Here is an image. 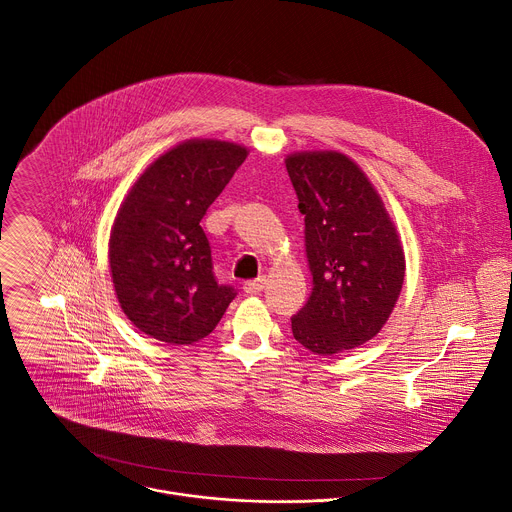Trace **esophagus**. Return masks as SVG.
<instances>
[{"instance_id":"obj_1","label":"esophagus","mask_w":512,"mask_h":512,"mask_svg":"<svg viewBox=\"0 0 512 512\" xmlns=\"http://www.w3.org/2000/svg\"><path fill=\"white\" fill-rule=\"evenodd\" d=\"M265 283H267V279L261 275V277H257V279H253V281H247L245 285H243V289H245V294H249V296H255V294H261V291L265 289Z\"/></svg>"}]
</instances>
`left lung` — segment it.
I'll return each instance as SVG.
<instances>
[{"mask_svg": "<svg viewBox=\"0 0 512 512\" xmlns=\"http://www.w3.org/2000/svg\"><path fill=\"white\" fill-rule=\"evenodd\" d=\"M306 223L312 294L291 318L294 338L332 356L369 342L389 320L405 277L391 216L364 172L340 152L285 158Z\"/></svg>", "mask_w": 512, "mask_h": 512, "instance_id": "8db88e82", "label": "left lung"}]
</instances>
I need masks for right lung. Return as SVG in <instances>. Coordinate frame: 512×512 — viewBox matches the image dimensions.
<instances>
[{
  "mask_svg": "<svg viewBox=\"0 0 512 512\" xmlns=\"http://www.w3.org/2000/svg\"><path fill=\"white\" fill-rule=\"evenodd\" d=\"M247 154L231 141L188 139L145 168L125 196L109 265L119 306L143 334L192 344L235 300V287L214 277L200 221Z\"/></svg>",
  "mask_w": 512,
  "mask_h": 512,
  "instance_id": "1",
  "label": "right lung"
}]
</instances>
